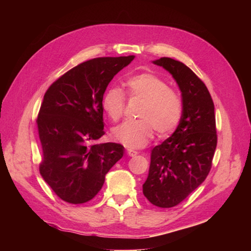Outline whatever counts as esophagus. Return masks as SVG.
<instances>
[{
    "instance_id": "esophagus-1",
    "label": "esophagus",
    "mask_w": 251,
    "mask_h": 251,
    "mask_svg": "<svg viewBox=\"0 0 251 251\" xmlns=\"http://www.w3.org/2000/svg\"><path fill=\"white\" fill-rule=\"evenodd\" d=\"M127 154H128L131 157H134V156L138 154V151L136 150H133V148H127Z\"/></svg>"
}]
</instances>
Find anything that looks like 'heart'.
<instances>
[{
  "instance_id": "heart-1",
  "label": "heart",
  "mask_w": 251,
  "mask_h": 251,
  "mask_svg": "<svg viewBox=\"0 0 251 251\" xmlns=\"http://www.w3.org/2000/svg\"><path fill=\"white\" fill-rule=\"evenodd\" d=\"M130 99H142L138 120H127L113 129L114 138L127 147L145 146L152 137L154 129L159 135H168L179 124L182 101L178 93L168 87L166 82L151 73L130 76L125 82ZM101 106L112 121L123 116L126 106L124 92L109 87L104 93Z\"/></svg>"
}]
</instances>
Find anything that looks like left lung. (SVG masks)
Returning <instances> with one entry per match:
<instances>
[{"label": "left lung", "mask_w": 251, "mask_h": 251, "mask_svg": "<svg viewBox=\"0 0 251 251\" xmlns=\"http://www.w3.org/2000/svg\"><path fill=\"white\" fill-rule=\"evenodd\" d=\"M154 64L163 66L177 82L182 115L171 137L152 148L143 194L152 205L171 208L201 185L210 172L217 146L215 106L206 85L184 63L161 57Z\"/></svg>", "instance_id": "1"}]
</instances>
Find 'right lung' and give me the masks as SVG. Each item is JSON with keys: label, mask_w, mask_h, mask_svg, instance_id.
I'll return each mask as SVG.
<instances>
[{"label": "right lung", "mask_w": 251, "mask_h": 251, "mask_svg": "<svg viewBox=\"0 0 251 251\" xmlns=\"http://www.w3.org/2000/svg\"><path fill=\"white\" fill-rule=\"evenodd\" d=\"M134 55L80 63L46 91L36 118L42 145L40 173L66 202L84 203L103 187L105 175L124 154L116 143L95 144L105 134L101 99Z\"/></svg>", "instance_id": "1"}]
</instances>
